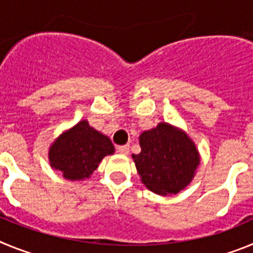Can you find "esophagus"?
Returning <instances> with one entry per match:
<instances>
[{
	"instance_id": "esophagus-1",
	"label": "esophagus",
	"mask_w": 253,
	"mask_h": 253,
	"mask_svg": "<svg viewBox=\"0 0 253 253\" xmlns=\"http://www.w3.org/2000/svg\"><path fill=\"white\" fill-rule=\"evenodd\" d=\"M118 152H119L120 154H124V156H126V154L129 153V146H119L118 147Z\"/></svg>"
}]
</instances>
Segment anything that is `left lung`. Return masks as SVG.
I'll list each match as a JSON object with an SVG mask.
<instances>
[{
  "mask_svg": "<svg viewBox=\"0 0 253 253\" xmlns=\"http://www.w3.org/2000/svg\"><path fill=\"white\" fill-rule=\"evenodd\" d=\"M140 153L131 154L142 184L158 195H176L195 177L200 153L185 130L169 123L143 131Z\"/></svg>",
  "mask_w": 253,
  "mask_h": 253,
  "instance_id": "obj_1",
  "label": "left lung"
}]
</instances>
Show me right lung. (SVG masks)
Instances as JSON below:
<instances>
[{
	"instance_id": "add662e5",
	"label": "right lung",
	"mask_w": 253,
	"mask_h": 253,
	"mask_svg": "<svg viewBox=\"0 0 253 253\" xmlns=\"http://www.w3.org/2000/svg\"><path fill=\"white\" fill-rule=\"evenodd\" d=\"M110 138L96 130L86 119L59 134L49 146L48 160L66 180L90 178L104 157L114 154Z\"/></svg>"
}]
</instances>
